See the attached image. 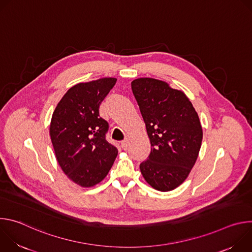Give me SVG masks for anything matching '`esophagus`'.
Here are the masks:
<instances>
[{
	"label": "esophagus",
	"mask_w": 252,
	"mask_h": 252,
	"mask_svg": "<svg viewBox=\"0 0 252 252\" xmlns=\"http://www.w3.org/2000/svg\"><path fill=\"white\" fill-rule=\"evenodd\" d=\"M122 148L126 151L128 149V139L127 138H125L123 141H122Z\"/></svg>",
	"instance_id": "esophagus-1"
}]
</instances>
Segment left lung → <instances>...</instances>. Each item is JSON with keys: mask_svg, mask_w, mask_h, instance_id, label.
Masks as SVG:
<instances>
[{"mask_svg": "<svg viewBox=\"0 0 252 252\" xmlns=\"http://www.w3.org/2000/svg\"><path fill=\"white\" fill-rule=\"evenodd\" d=\"M131 90L152 145L140 172L155 189L172 190L186 181L197 159L202 141L198 115L184 92L163 81L139 78L131 82Z\"/></svg>", "mask_w": 252, "mask_h": 252, "instance_id": "obj_1", "label": "left lung"}]
</instances>
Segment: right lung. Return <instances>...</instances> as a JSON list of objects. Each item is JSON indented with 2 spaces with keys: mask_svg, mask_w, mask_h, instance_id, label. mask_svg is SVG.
Here are the masks:
<instances>
[{
  "mask_svg": "<svg viewBox=\"0 0 252 252\" xmlns=\"http://www.w3.org/2000/svg\"><path fill=\"white\" fill-rule=\"evenodd\" d=\"M116 78H102L71 87L53 113L50 136L56 158L65 175L82 188H92L109 173L118 156L107 142L109 124L99 117V104Z\"/></svg>",
  "mask_w": 252,
  "mask_h": 252,
  "instance_id": "right-lung-1",
  "label": "right lung"
}]
</instances>
